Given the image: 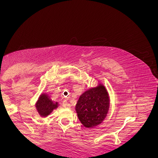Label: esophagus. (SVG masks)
Listing matches in <instances>:
<instances>
[{
  "instance_id": "1",
  "label": "esophagus",
  "mask_w": 158,
  "mask_h": 158,
  "mask_svg": "<svg viewBox=\"0 0 158 158\" xmlns=\"http://www.w3.org/2000/svg\"><path fill=\"white\" fill-rule=\"evenodd\" d=\"M62 106L65 108H69L70 107V105L69 104V103L67 102L66 100H64V101H63V102H62Z\"/></svg>"
}]
</instances>
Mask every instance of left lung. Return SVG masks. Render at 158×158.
I'll use <instances>...</instances> for the list:
<instances>
[{"instance_id":"8db88e82","label":"left lung","mask_w":158,"mask_h":158,"mask_svg":"<svg viewBox=\"0 0 158 158\" xmlns=\"http://www.w3.org/2000/svg\"><path fill=\"white\" fill-rule=\"evenodd\" d=\"M109 108V95L106 87L99 83L81 94L76 106V111L81 124L90 128L103 122Z\"/></svg>"}]
</instances>
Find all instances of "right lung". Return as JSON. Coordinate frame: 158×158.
I'll use <instances>...</instances> for the list:
<instances>
[{"label": "right lung", "instance_id": "right-lung-1", "mask_svg": "<svg viewBox=\"0 0 158 158\" xmlns=\"http://www.w3.org/2000/svg\"><path fill=\"white\" fill-rule=\"evenodd\" d=\"M59 107V103L53 102L48 94H41L35 103V108L39 115L46 117L52 113V110Z\"/></svg>", "mask_w": 158, "mask_h": 158}]
</instances>
